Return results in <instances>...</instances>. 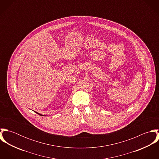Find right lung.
I'll list each match as a JSON object with an SVG mask.
<instances>
[{
	"mask_svg": "<svg viewBox=\"0 0 159 159\" xmlns=\"http://www.w3.org/2000/svg\"><path fill=\"white\" fill-rule=\"evenodd\" d=\"M36 113L39 114V115H40V116H42V114H40L38 113H37V112H36Z\"/></svg>",
	"mask_w": 159,
	"mask_h": 159,
	"instance_id": "right-lung-1",
	"label": "right lung"
}]
</instances>
